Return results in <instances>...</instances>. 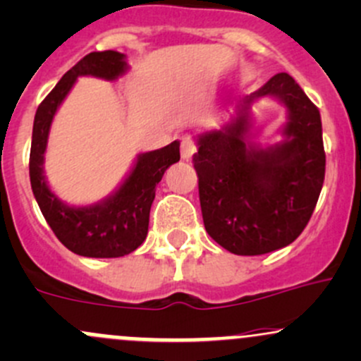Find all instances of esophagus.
Masks as SVG:
<instances>
[{
	"mask_svg": "<svg viewBox=\"0 0 361 361\" xmlns=\"http://www.w3.org/2000/svg\"><path fill=\"white\" fill-rule=\"evenodd\" d=\"M195 150H197V145L195 142H193V138L190 137L181 138V159L190 161L193 154H195Z\"/></svg>",
	"mask_w": 361,
	"mask_h": 361,
	"instance_id": "1",
	"label": "esophagus"
}]
</instances>
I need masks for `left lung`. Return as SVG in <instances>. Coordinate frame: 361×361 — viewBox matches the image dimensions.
<instances>
[{
    "instance_id": "8db88e82",
    "label": "left lung",
    "mask_w": 361,
    "mask_h": 361,
    "mask_svg": "<svg viewBox=\"0 0 361 361\" xmlns=\"http://www.w3.org/2000/svg\"><path fill=\"white\" fill-rule=\"evenodd\" d=\"M276 98L287 108L283 140L262 148L250 140L251 106ZM193 168L205 231L235 255L288 247L310 221L326 174L319 109L288 73H277L236 104L223 128L195 137Z\"/></svg>"
}]
</instances>
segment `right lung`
Listing matches in <instances>:
<instances>
[{"label": "right lung", "instance_id": "add662e5", "mask_svg": "<svg viewBox=\"0 0 361 361\" xmlns=\"http://www.w3.org/2000/svg\"><path fill=\"white\" fill-rule=\"evenodd\" d=\"M126 56L118 51L90 53L63 75L56 87L41 102L34 118L30 145V185L42 216L58 240L68 250L94 259L128 255L144 243L149 231V214L156 185L164 171L180 161V142L138 154L132 169L106 199L92 205H68L49 188L44 174V154L51 123L78 77L118 80L128 71Z\"/></svg>", "mask_w": 361, "mask_h": 361}]
</instances>
